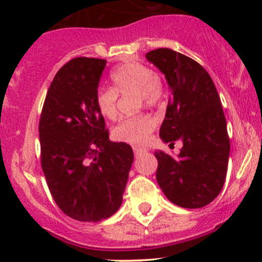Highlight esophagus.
I'll use <instances>...</instances> for the list:
<instances>
[{"label": "esophagus", "instance_id": "obj_1", "mask_svg": "<svg viewBox=\"0 0 262 262\" xmlns=\"http://www.w3.org/2000/svg\"><path fill=\"white\" fill-rule=\"evenodd\" d=\"M133 150H134V153H136V155H141V153L146 152V148L136 146V147H133Z\"/></svg>", "mask_w": 262, "mask_h": 262}]
</instances>
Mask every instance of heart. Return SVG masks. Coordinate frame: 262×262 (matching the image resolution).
<instances>
[{
    "instance_id": "obj_1",
    "label": "heart",
    "mask_w": 262,
    "mask_h": 262,
    "mask_svg": "<svg viewBox=\"0 0 262 262\" xmlns=\"http://www.w3.org/2000/svg\"><path fill=\"white\" fill-rule=\"evenodd\" d=\"M112 87H100L95 96V104L100 114L105 118L115 119L118 116V94L125 95L136 90L139 102L155 106L162 100L163 86L153 71L138 62H126L116 67L110 73ZM156 126L155 119L148 114L125 116L114 129L118 141L142 144L147 141Z\"/></svg>"
}]
</instances>
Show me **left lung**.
Returning a JSON list of instances; mask_svg holds the SVG:
<instances>
[{"label":"left lung","instance_id":"1","mask_svg":"<svg viewBox=\"0 0 262 262\" xmlns=\"http://www.w3.org/2000/svg\"><path fill=\"white\" fill-rule=\"evenodd\" d=\"M146 58L165 75L171 90L160 137L170 146L182 142L176 158L155 152L156 179L171 203L203 208L218 196L228 167L231 147L218 91L209 73L181 53L160 48Z\"/></svg>","mask_w":262,"mask_h":262}]
</instances>
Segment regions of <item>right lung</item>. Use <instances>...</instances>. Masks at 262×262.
<instances>
[{
    "instance_id": "1",
    "label": "right lung",
    "mask_w": 262,
    "mask_h": 262,
    "mask_svg": "<svg viewBox=\"0 0 262 262\" xmlns=\"http://www.w3.org/2000/svg\"><path fill=\"white\" fill-rule=\"evenodd\" d=\"M106 60L80 57L50 83L39 121L41 168L66 215L100 222L118 212L133 163V149L110 142L95 104Z\"/></svg>"
}]
</instances>
